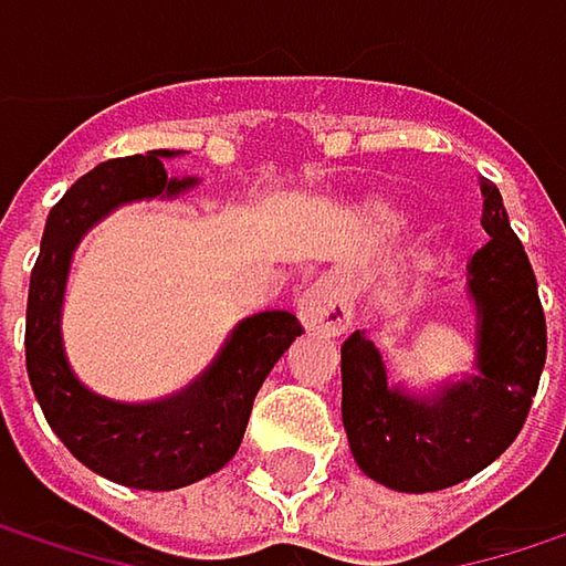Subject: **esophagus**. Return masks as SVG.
I'll use <instances>...</instances> for the list:
<instances>
[{"label":"esophagus","mask_w":566,"mask_h":566,"mask_svg":"<svg viewBox=\"0 0 566 566\" xmlns=\"http://www.w3.org/2000/svg\"><path fill=\"white\" fill-rule=\"evenodd\" d=\"M297 317L307 331L340 337V334H347V327L354 321V307L340 284L334 279H321L297 294Z\"/></svg>","instance_id":"esophagus-1"}]
</instances>
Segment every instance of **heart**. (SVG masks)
<instances>
[{"label":"heart","mask_w":566,"mask_h":566,"mask_svg":"<svg viewBox=\"0 0 566 566\" xmlns=\"http://www.w3.org/2000/svg\"><path fill=\"white\" fill-rule=\"evenodd\" d=\"M367 222L377 235L384 239H399L409 226H412V216L406 209H399L394 202H377L367 209Z\"/></svg>","instance_id":"heart-1"}]
</instances>
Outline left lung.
<instances>
[{"mask_svg":"<svg viewBox=\"0 0 566 566\" xmlns=\"http://www.w3.org/2000/svg\"><path fill=\"white\" fill-rule=\"evenodd\" d=\"M482 196L489 242L469 262L475 377L419 396L387 384L384 357L364 331L340 347V412L354 462L394 492H439L479 475L517 439L537 394L547 357L537 279L499 186L482 182Z\"/></svg>","mask_w":566,"mask_h":566,"instance_id":"left-lung-1","label":"left lung"}]
</instances>
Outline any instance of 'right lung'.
Masks as SVG:
<instances>
[{"label":"right lung","instance_id":"1","mask_svg":"<svg viewBox=\"0 0 566 566\" xmlns=\"http://www.w3.org/2000/svg\"><path fill=\"white\" fill-rule=\"evenodd\" d=\"M179 154V150H176ZM172 150L107 160L84 172L49 212L42 252L29 282L25 367L35 399L91 472L147 492H172L219 472L242 446L259 387L282 360L301 324L287 311H262L235 324L212 367L182 394L157 402H120L77 380L61 340V304L81 235L124 202L172 199L199 179H170Z\"/></svg>","mask_w":566,"mask_h":566}]
</instances>
